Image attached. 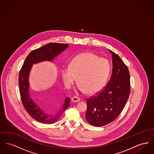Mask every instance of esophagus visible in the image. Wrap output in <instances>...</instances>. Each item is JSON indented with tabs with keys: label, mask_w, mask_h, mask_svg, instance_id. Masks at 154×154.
<instances>
[{
	"label": "esophagus",
	"mask_w": 154,
	"mask_h": 154,
	"mask_svg": "<svg viewBox=\"0 0 154 154\" xmlns=\"http://www.w3.org/2000/svg\"><path fill=\"white\" fill-rule=\"evenodd\" d=\"M81 100V99L77 96H74L72 98V101L73 102L77 103L79 102Z\"/></svg>",
	"instance_id": "1"
}]
</instances>
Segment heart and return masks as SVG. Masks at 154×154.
Wrapping results in <instances>:
<instances>
[{"instance_id": "b5f03b06", "label": "heart", "mask_w": 154, "mask_h": 154, "mask_svg": "<svg viewBox=\"0 0 154 154\" xmlns=\"http://www.w3.org/2000/svg\"><path fill=\"white\" fill-rule=\"evenodd\" d=\"M110 73V65L104 59L91 52L82 53L71 62L69 67L62 70L65 86L69 88L78 77V88L89 94L100 91L106 84Z\"/></svg>"}]
</instances>
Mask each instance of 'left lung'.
<instances>
[{
	"label": "left lung",
	"instance_id": "left-lung-1",
	"mask_svg": "<svg viewBox=\"0 0 154 154\" xmlns=\"http://www.w3.org/2000/svg\"><path fill=\"white\" fill-rule=\"evenodd\" d=\"M112 54L111 78L102 90L86 99V119L95 127H102L113 122L122 112L130 93V72L120 57Z\"/></svg>",
	"mask_w": 154,
	"mask_h": 154
}]
</instances>
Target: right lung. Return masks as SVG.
<instances>
[{
  "instance_id": "add662e5",
  "label": "right lung",
  "mask_w": 154,
  "mask_h": 154,
  "mask_svg": "<svg viewBox=\"0 0 154 154\" xmlns=\"http://www.w3.org/2000/svg\"><path fill=\"white\" fill-rule=\"evenodd\" d=\"M68 44L51 42L32 50L26 58L19 76V91L23 105L32 118L44 124H51L58 120L63 112L69 106L70 99L66 98L61 109L54 116L45 113L32 100L29 91V75L33 63L44 61H52L55 57L66 50Z\"/></svg>"
}]
</instances>
